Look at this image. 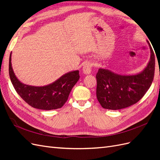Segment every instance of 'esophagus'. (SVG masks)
I'll use <instances>...</instances> for the list:
<instances>
[{
    "instance_id": "obj_1",
    "label": "esophagus",
    "mask_w": 160,
    "mask_h": 160,
    "mask_svg": "<svg viewBox=\"0 0 160 160\" xmlns=\"http://www.w3.org/2000/svg\"><path fill=\"white\" fill-rule=\"evenodd\" d=\"M91 67L92 65L91 62H87L85 63L83 67V72L85 75H89L91 73Z\"/></svg>"
}]
</instances>
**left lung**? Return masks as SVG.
Wrapping results in <instances>:
<instances>
[{"instance_id": "8db88e82", "label": "left lung", "mask_w": 160, "mask_h": 160, "mask_svg": "<svg viewBox=\"0 0 160 160\" xmlns=\"http://www.w3.org/2000/svg\"><path fill=\"white\" fill-rule=\"evenodd\" d=\"M150 59L142 72L135 75H119L100 68L96 75V95L101 107L111 110L126 108L136 103L151 86L155 72V55L151 47Z\"/></svg>"}]
</instances>
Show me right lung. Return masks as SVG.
<instances>
[{
	"label": "right lung",
	"instance_id": "right-lung-1",
	"mask_svg": "<svg viewBox=\"0 0 160 160\" xmlns=\"http://www.w3.org/2000/svg\"><path fill=\"white\" fill-rule=\"evenodd\" d=\"M9 75L12 84L21 98L31 107L42 110L62 108L68 99L70 92L79 79L78 70L62 75L53 83L37 87L22 83L18 79L11 64V52L9 57Z\"/></svg>",
	"mask_w": 160,
	"mask_h": 160
}]
</instances>
